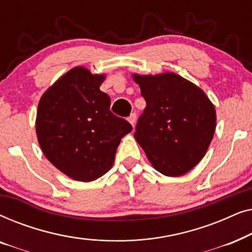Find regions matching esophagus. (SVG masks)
Here are the masks:
<instances>
[{
    "label": "esophagus",
    "instance_id": "obj_1",
    "mask_svg": "<svg viewBox=\"0 0 252 252\" xmlns=\"http://www.w3.org/2000/svg\"><path fill=\"white\" fill-rule=\"evenodd\" d=\"M128 122L130 123V125L134 126L136 122V113H130V116L128 117Z\"/></svg>",
    "mask_w": 252,
    "mask_h": 252
}]
</instances>
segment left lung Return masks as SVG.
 <instances>
[{"label": "left lung", "mask_w": 252, "mask_h": 252, "mask_svg": "<svg viewBox=\"0 0 252 252\" xmlns=\"http://www.w3.org/2000/svg\"><path fill=\"white\" fill-rule=\"evenodd\" d=\"M147 106L135 140L161 174L180 177L208 151L216 129V110L205 93L175 73L133 74Z\"/></svg>", "instance_id": "left-lung-1"}]
</instances>
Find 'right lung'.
Segmentation results:
<instances>
[{"mask_svg":"<svg viewBox=\"0 0 252 252\" xmlns=\"http://www.w3.org/2000/svg\"><path fill=\"white\" fill-rule=\"evenodd\" d=\"M105 75L78 66L44 93L36 113L37 141L48 160L77 181H93L112 167L117 148L132 130L110 111L99 91Z\"/></svg>","mask_w":252,"mask_h":252,"instance_id":"obj_1","label":"right lung"}]
</instances>
